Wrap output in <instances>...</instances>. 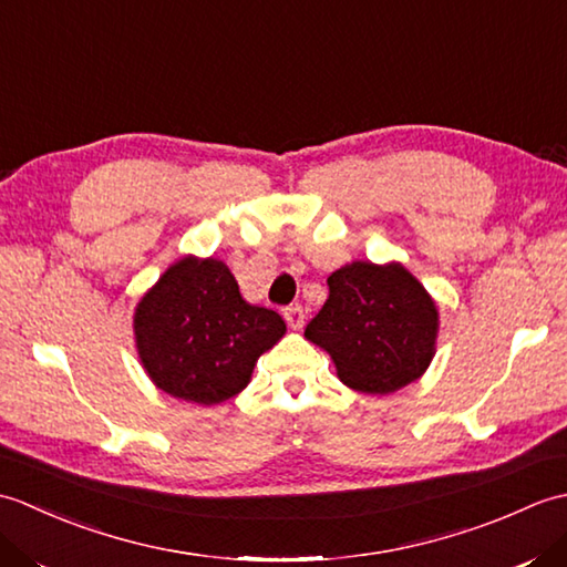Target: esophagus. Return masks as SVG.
<instances>
[{
	"label": "esophagus",
	"mask_w": 567,
	"mask_h": 567,
	"mask_svg": "<svg viewBox=\"0 0 567 567\" xmlns=\"http://www.w3.org/2000/svg\"><path fill=\"white\" fill-rule=\"evenodd\" d=\"M285 319H287V323H290L292 331H302V329H305L307 315H305L302 307L295 305V307H287V309H285Z\"/></svg>",
	"instance_id": "1"
}]
</instances>
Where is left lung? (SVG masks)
Here are the masks:
<instances>
[{"label": "left lung", "instance_id": "left-lung-1", "mask_svg": "<svg viewBox=\"0 0 567 567\" xmlns=\"http://www.w3.org/2000/svg\"><path fill=\"white\" fill-rule=\"evenodd\" d=\"M327 285L329 299L305 339L331 355L346 388L382 396L424 375L441 317L436 299L402 262H346Z\"/></svg>", "mask_w": 567, "mask_h": 567}]
</instances>
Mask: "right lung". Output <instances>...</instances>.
Masks as SVG:
<instances>
[{
	"instance_id": "right-lung-1",
	"label": "right lung",
	"mask_w": 567,
	"mask_h": 567,
	"mask_svg": "<svg viewBox=\"0 0 567 567\" xmlns=\"http://www.w3.org/2000/svg\"><path fill=\"white\" fill-rule=\"evenodd\" d=\"M282 317L250 305L219 258L183 256L138 299L134 339L155 388L214 406L250 382L258 358L282 339Z\"/></svg>"
}]
</instances>
